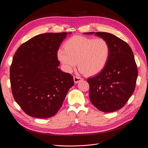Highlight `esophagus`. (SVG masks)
<instances>
[{
    "label": "esophagus",
    "instance_id": "obj_1",
    "mask_svg": "<svg viewBox=\"0 0 148 148\" xmlns=\"http://www.w3.org/2000/svg\"><path fill=\"white\" fill-rule=\"evenodd\" d=\"M73 80H74L75 83L76 84V83H78L79 82L82 81L83 79H82V77H81L77 76H73Z\"/></svg>",
    "mask_w": 148,
    "mask_h": 148
}]
</instances>
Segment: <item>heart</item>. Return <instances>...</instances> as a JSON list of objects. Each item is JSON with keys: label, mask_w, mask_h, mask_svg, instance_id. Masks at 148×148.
<instances>
[{"label": "heart", "mask_w": 148, "mask_h": 148, "mask_svg": "<svg viewBox=\"0 0 148 148\" xmlns=\"http://www.w3.org/2000/svg\"><path fill=\"white\" fill-rule=\"evenodd\" d=\"M110 55L109 42L105 39L75 35L69 38L64 48L57 51V57L65 70L71 72L77 64L79 71L87 76L101 72Z\"/></svg>", "instance_id": "heart-1"}]
</instances>
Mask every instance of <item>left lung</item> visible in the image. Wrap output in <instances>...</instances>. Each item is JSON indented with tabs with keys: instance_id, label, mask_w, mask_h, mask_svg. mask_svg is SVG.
<instances>
[{
	"instance_id": "8db88e82",
	"label": "left lung",
	"mask_w": 148,
	"mask_h": 148,
	"mask_svg": "<svg viewBox=\"0 0 148 148\" xmlns=\"http://www.w3.org/2000/svg\"><path fill=\"white\" fill-rule=\"evenodd\" d=\"M95 34L109 42L110 55L103 70L86 79L90 85V99L102 112H115L125 105L134 91L138 75L137 64L133 51L125 42L106 32Z\"/></svg>"
}]
</instances>
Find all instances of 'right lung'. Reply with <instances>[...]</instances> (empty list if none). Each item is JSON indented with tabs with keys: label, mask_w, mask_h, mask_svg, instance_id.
Masks as SVG:
<instances>
[{
	"label": "right lung",
	"mask_w": 148,
	"mask_h": 148,
	"mask_svg": "<svg viewBox=\"0 0 148 148\" xmlns=\"http://www.w3.org/2000/svg\"><path fill=\"white\" fill-rule=\"evenodd\" d=\"M67 34H38L23 43L14 56L10 67L12 95L30 116L48 118L55 115L74 85L73 76L58 68L57 51Z\"/></svg>",
	"instance_id": "obj_1"
}]
</instances>
